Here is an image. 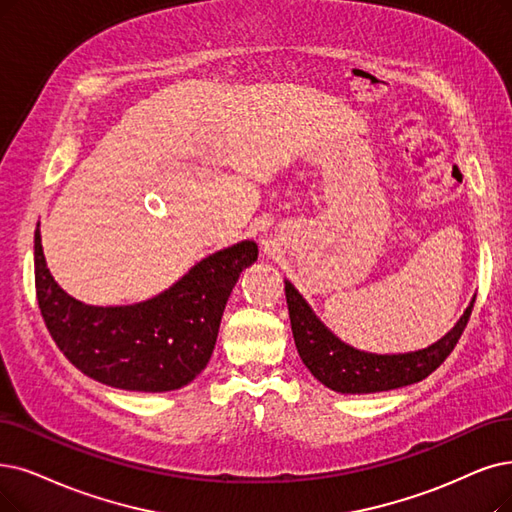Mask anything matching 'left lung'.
<instances>
[{
    "mask_svg": "<svg viewBox=\"0 0 512 512\" xmlns=\"http://www.w3.org/2000/svg\"><path fill=\"white\" fill-rule=\"evenodd\" d=\"M285 300H288L292 334L302 363L321 384L344 395L393 391V388L420 382L433 374L454 351L475 302L468 304L454 330H449L426 349L399 355H376L357 351L336 338L290 281H285Z\"/></svg>",
    "mask_w": 512,
    "mask_h": 512,
    "instance_id": "left-lung-1",
    "label": "left lung"
}]
</instances>
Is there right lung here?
<instances>
[{"instance_id": "add662e5", "label": "right lung", "mask_w": 512, "mask_h": 512, "mask_svg": "<svg viewBox=\"0 0 512 512\" xmlns=\"http://www.w3.org/2000/svg\"><path fill=\"white\" fill-rule=\"evenodd\" d=\"M256 258L258 245L241 241L203 258L151 300L92 306L54 281L35 229V292L50 336L79 372L126 391L163 393L189 384L208 365L224 304Z\"/></svg>"}]
</instances>
